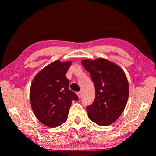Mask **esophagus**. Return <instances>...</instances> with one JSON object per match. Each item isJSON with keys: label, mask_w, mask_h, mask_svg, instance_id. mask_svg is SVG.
<instances>
[{"label": "esophagus", "mask_w": 156, "mask_h": 156, "mask_svg": "<svg viewBox=\"0 0 156 156\" xmlns=\"http://www.w3.org/2000/svg\"><path fill=\"white\" fill-rule=\"evenodd\" d=\"M77 96L78 97V98L80 99L81 98H82V96H83V94H82L81 91H79V92H78V93H77Z\"/></svg>", "instance_id": "1"}]
</instances>
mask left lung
I'll use <instances>...</instances> for the list:
<instances>
[{"mask_svg":"<svg viewBox=\"0 0 156 156\" xmlns=\"http://www.w3.org/2000/svg\"><path fill=\"white\" fill-rule=\"evenodd\" d=\"M90 73L96 98L87 107L88 117L100 126L112 125L122 114L127 102L129 87L124 71L115 63L99 58L81 61Z\"/></svg>","mask_w":156,"mask_h":156,"instance_id":"1","label":"left lung"}]
</instances>
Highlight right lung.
Wrapping results in <instances>:
<instances>
[{"mask_svg": "<svg viewBox=\"0 0 156 156\" xmlns=\"http://www.w3.org/2000/svg\"><path fill=\"white\" fill-rule=\"evenodd\" d=\"M72 62L50 63L35 76L30 88L31 109L40 122L48 127H57L67 120L73 100L78 98L69 89L65 77Z\"/></svg>", "mask_w": 156, "mask_h": 156, "instance_id": "right-lung-1", "label": "right lung"}]
</instances>
